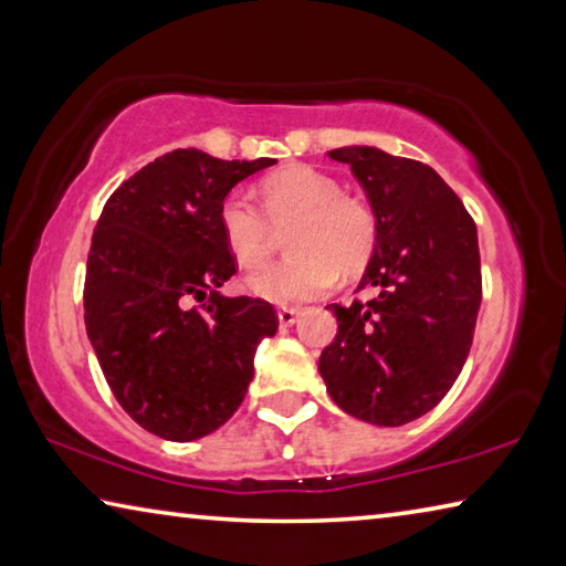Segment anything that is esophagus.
<instances>
[{"instance_id": "obj_1", "label": "esophagus", "mask_w": 566, "mask_h": 566, "mask_svg": "<svg viewBox=\"0 0 566 566\" xmlns=\"http://www.w3.org/2000/svg\"><path fill=\"white\" fill-rule=\"evenodd\" d=\"M276 317H280L282 327H292L296 317H300V310H294V306H280V310H276Z\"/></svg>"}]
</instances>
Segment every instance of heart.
<instances>
[{
    "label": "heart",
    "mask_w": 566,
    "mask_h": 566,
    "mask_svg": "<svg viewBox=\"0 0 566 566\" xmlns=\"http://www.w3.org/2000/svg\"><path fill=\"white\" fill-rule=\"evenodd\" d=\"M262 209L242 189L219 205V229L242 266L262 264L274 232H285L286 260L247 276V290L274 304L314 300L337 280L359 274L377 249L379 222L367 199L342 191L327 171L292 165L260 185Z\"/></svg>",
    "instance_id": "heart-1"
}]
</instances>
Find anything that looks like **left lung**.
I'll return each instance as SVG.
<instances>
[{"label":"left lung","instance_id":"1","mask_svg":"<svg viewBox=\"0 0 566 566\" xmlns=\"http://www.w3.org/2000/svg\"><path fill=\"white\" fill-rule=\"evenodd\" d=\"M375 207L377 249L359 290L367 302L329 304L337 337L319 375L347 415L401 427L434 409L452 389L472 347L482 304L476 224L432 167L377 147H339Z\"/></svg>","mask_w":566,"mask_h":566}]
</instances>
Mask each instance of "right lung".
I'll use <instances>...</instances> for the list:
<instances>
[{
    "label": "right lung",
    "instance_id": "right-lung-1",
    "mask_svg": "<svg viewBox=\"0 0 566 566\" xmlns=\"http://www.w3.org/2000/svg\"><path fill=\"white\" fill-rule=\"evenodd\" d=\"M272 165L175 149L122 181L92 234L87 337L122 409L169 442L212 434L234 415L256 344L280 327L270 302L219 294L237 274L219 205Z\"/></svg>",
    "mask_w": 566,
    "mask_h": 566
}]
</instances>
